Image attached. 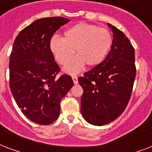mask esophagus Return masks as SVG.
<instances>
[{"label": "esophagus", "instance_id": "34e87169", "mask_svg": "<svg viewBox=\"0 0 152 152\" xmlns=\"http://www.w3.org/2000/svg\"><path fill=\"white\" fill-rule=\"evenodd\" d=\"M72 80H73L74 84H77V83H78V78H77V76H72Z\"/></svg>", "mask_w": 152, "mask_h": 152}]
</instances>
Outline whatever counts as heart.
<instances>
[{
    "label": "heart",
    "instance_id": "obj_1",
    "mask_svg": "<svg viewBox=\"0 0 152 152\" xmlns=\"http://www.w3.org/2000/svg\"><path fill=\"white\" fill-rule=\"evenodd\" d=\"M112 45V35L108 30L88 23H78L64 32L63 39L54 36L50 47L60 64L65 65L70 61L76 50V58L64 68V72L76 74L84 64L89 68L102 62Z\"/></svg>",
    "mask_w": 152,
    "mask_h": 152
}]
</instances>
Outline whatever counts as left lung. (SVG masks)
Returning a JSON list of instances; mask_svg holds the SVG:
<instances>
[{"instance_id": "1", "label": "left lung", "mask_w": 152, "mask_h": 152, "mask_svg": "<svg viewBox=\"0 0 152 152\" xmlns=\"http://www.w3.org/2000/svg\"><path fill=\"white\" fill-rule=\"evenodd\" d=\"M110 50L99 65L79 77L83 88L80 111L87 122L106 125L126 108L136 77L135 50L125 34L110 23Z\"/></svg>"}]
</instances>
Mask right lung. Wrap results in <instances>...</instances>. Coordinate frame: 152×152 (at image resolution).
<instances>
[{
	"instance_id": "obj_1",
	"label": "right lung",
	"mask_w": 152,
	"mask_h": 152,
	"mask_svg": "<svg viewBox=\"0 0 152 152\" xmlns=\"http://www.w3.org/2000/svg\"><path fill=\"white\" fill-rule=\"evenodd\" d=\"M64 17L35 20L15 38L9 60V85L15 102L29 120L50 125L60 102L73 86L71 76L57 78L59 66L50 47L54 32L69 23Z\"/></svg>"
}]
</instances>
